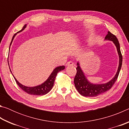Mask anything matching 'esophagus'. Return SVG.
<instances>
[{
  "mask_svg": "<svg viewBox=\"0 0 129 129\" xmlns=\"http://www.w3.org/2000/svg\"><path fill=\"white\" fill-rule=\"evenodd\" d=\"M67 66H73V65H74V63L71 61H68L67 63Z\"/></svg>",
  "mask_w": 129,
  "mask_h": 129,
  "instance_id": "1",
  "label": "esophagus"
}]
</instances>
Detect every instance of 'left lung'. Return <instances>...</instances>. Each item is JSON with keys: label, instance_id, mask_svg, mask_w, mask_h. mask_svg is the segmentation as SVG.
<instances>
[{"label": "left lung", "instance_id": "left-lung-1", "mask_svg": "<svg viewBox=\"0 0 129 129\" xmlns=\"http://www.w3.org/2000/svg\"><path fill=\"white\" fill-rule=\"evenodd\" d=\"M105 39V40L113 41V42L114 43L117 47L118 53L119 57L118 69L117 72L115 77L106 84H93L87 80L85 76H84V73L81 69L79 64L77 63L78 66L76 68L77 73H76L75 79H74V83H75V86L77 91L81 95L84 96V97H96V96L106 92V91L112 88V87L114 84V83L117 80L118 77L122 64V55L121 50H120L119 41L118 40L117 37L109 31Z\"/></svg>", "mask_w": 129, "mask_h": 129}]
</instances>
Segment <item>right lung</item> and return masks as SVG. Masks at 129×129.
Here are the masks:
<instances>
[{"mask_svg": "<svg viewBox=\"0 0 129 129\" xmlns=\"http://www.w3.org/2000/svg\"><path fill=\"white\" fill-rule=\"evenodd\" d=\"M25 27H26V25H24V26L23 28V29L21 30H20L19 32H21V30H23L25 28ZM16 35V34H14V36H13L11 42L10 43V45L11 44L12 41L14 39V37ZM64 69H65L64 66H60L56 68L53 70V72L51 73V75H50V76L49 77V78H48L47 80L45 81L41 85H38L36 86H34V87H28V86H24L23 85H21L20 83H19L18 81H17L16 78L14 77H14L15 78V81H16V84L18 85L25 92L31 95H42L46 94H47L50 90H51L52 88H53V86L54 80L56 79V77L57 75V73L59 72L60 71H62V70Z\"/></svg>", "mask_w": 129, "mask_h": 129, "instance_id": "1", "label": "right lung"}]
</instances>
